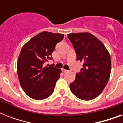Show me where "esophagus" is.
<instances>
[{
    "instance_id": "obj_1",
    "label": "esophagus",
    "mask_w": 123,
    "mask_h": 123,
    "mask_svg": "<svg viewBox=\"0 0 123 123\" xmlns=\"http://www.w3.org/2000/svg\"><path fill=\"white\" fill-rule=\"evenodd\" d=\"M62 71L63 73H66V72H68V70H66V69H62Z\"/></svg>"
}]
</instances>
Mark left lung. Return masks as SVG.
Instances as JSON below:
<instances>
[{
	"instance_id": "left-lung-1",
	"label": "left lung",
	"mask_w": 123,
	"mask_h": 123,
	"mask_svg": "<svg viewBox=\"0 0 123 123\" xmlns=\"http://www.w3.org/2000/svg\"><path fill=\"white\" fill-rule=\"evenodd\" d=\"M68 37L74 46L77 59L83 62L80 72L69 85L70 90L82 100L94 99L103 91L110 78V54L103 43L89 32L68 34Z\"/></svg>"
}]
</instances>
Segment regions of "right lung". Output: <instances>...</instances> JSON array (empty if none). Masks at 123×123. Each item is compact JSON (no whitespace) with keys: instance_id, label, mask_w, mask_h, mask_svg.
<instances>
[{"instance_id":"1","label":"right lung","mask_w":123,"mask_h":123,"mask_svg":"<svg viewBox=\"0 0 123 123\" xmlns=\"http://www.w3.org/2000/svg\"><path fill=\"white\" fill-rule=\"evenodd\" d=\"M63 37V34L44 31L22 47L17 62L18 80L26 94L32 99L42 100L53 93L61 70L53 65L44 66V63L52 59L55 45Z\"/></svg>"}]
</instances>
